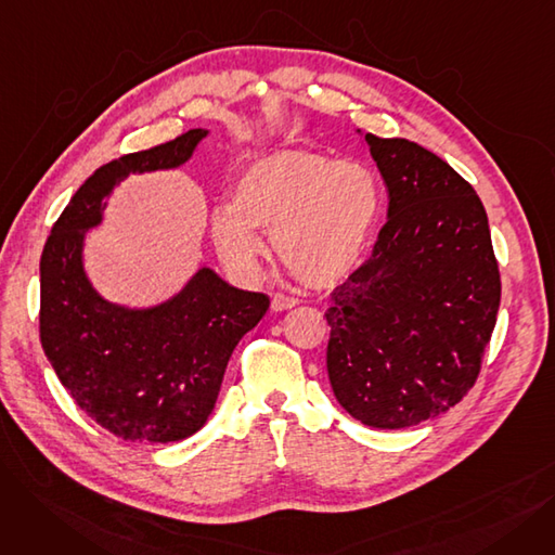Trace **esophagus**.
Listing matches in <instances>:
<instances>
[{
  "mask_svg": "<svg viewBox=\"0 0 555 555\" xmlns=\"http://www.w3.org/2000/svg\"><path fill=\"white\" fill-rule=\"evenodd\" d=\"M295 306H297V299H293V297H285V295H274L272 297V310L274 312H283V310H289Z\"/></svg>",
  "mask_w": 555,
  "mask_h": 555,
  "instance_id": "obj_1",
  "label": "esophagus"
}]
</instances>
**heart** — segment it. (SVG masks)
I'll list each match as a JSON object with an SVG mask.
<instances>
[{
  "label": "heart",
  "instance_id": "b5f03b06",
  "mask_svg": "<svg viewBox=\"0 0 555 555\" xmlns=\"http://www.w3.org/2000/svg\"><path fill=\"white\" fill-rule=\"evenodd\" d=\"M380 214V182L360 162L276 151L251 162L214 211L209 233L229 274L254 281L272 233L274 251L301 283L331 287L364 256Z\"/></svg>",
  "mask_w": 555,
  "mask_h": 555
}]
</instances>
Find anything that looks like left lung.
<instances>
[{"label": "left lung", "instance_id": "1", "mask_svg": "<svg viewBox=\"0 0 555 555\" xmlns=\"http://www.w3.org/2000/svg\"><path fill=\"white\" fill-rule=\"evenodd\" d=\"M364 141L389 189L387 224L371 256L333 289L326 366L348 414L400 429L470 391L502 281L475 189L414 141Z\"/></svg>", "mask_w": 555, "mask_h": 555}]
</instances>
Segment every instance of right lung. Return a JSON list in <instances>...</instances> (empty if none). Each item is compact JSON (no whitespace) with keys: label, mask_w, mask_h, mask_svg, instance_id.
I'll use <instances>...</instances> for the list:
<instances>
[{"label":"right lung","mask_w":555,"mask_h":555,"mask_svg":"<svg viewBox=\"0 0 555 555\" xmlns=\"http://www.w3.org/2000/svg\"><path fill=\"white\" fill-rule=\"evenodd\" d=\"M209 130L101 166L51 227L40 258V341L57 380L94 423L137 443L189 439L214 412L233 348L270 308L199 268L170 299L128 308L103 299L85 274L87 231L132 172L186 164Z\"/></svg>","instance_id":"obj_1"}]
</instances>
